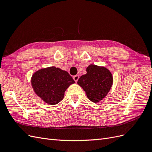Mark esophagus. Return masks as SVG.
<instances>
[{"label":"esophagus","instance_id":"esophagus-1","mask_svg":"<svg viewBox=\"0 0 152 152\" xmlns=\"http://www.w3.org/2000/svg\"><path fill=\"white\" fill-rule=\"evenodd\" d=\"M73 80H75V82H77L78 81V80H79V76L77 75H75V76H73Z\"/></svg>","mask_w":152,"mask_h":152}]
</instances>
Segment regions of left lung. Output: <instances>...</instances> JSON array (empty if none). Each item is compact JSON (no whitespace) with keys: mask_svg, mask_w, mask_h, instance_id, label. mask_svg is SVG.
Segmentation results:
<instances>
[{"mask_svg":"<svg viewBox=\"0 0 152 152\" xmlns=\"http://www.w3.org/2000/svg\"><path fill=\"white\" fill-rule=\"evenodd\" d=\"M86 74L78 80L79 84L85 91L87 98L94 103L103 99L111 89L113 79L111 72L104 66L89 65Z\"/></svg>","mask_w":152,"mask_h":152,"instance_id":"left-lung-1","label":"left lung"}]
</instances>
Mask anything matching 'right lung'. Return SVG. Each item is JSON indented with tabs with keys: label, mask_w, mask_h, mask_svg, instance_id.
Instances as JSON below:
<instances>
[{
	"label": "right lung",
	"mask_w": 152,
	"mask_h": 152,
	"mask_svg": "<svg viewBox=\"0 0 152 152\" xmlns=\"http://www.w3.org/2000/svg\"><path fill=\"white\" fill-rule=\"evenodd\" d=\"M74 83L67 72L55 66L40 68L31 77V85L35 94L50 105L60 102L66 90Z\"/></svg>",
	"instance_id": "obj_1"
}]
</instances>
